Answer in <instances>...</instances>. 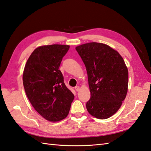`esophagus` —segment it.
Instances as JSON below:
<instances>
[{"label": "esophagus", "instance_id": "obj_1", "mask_svg": "<svg viewBox=\"0 0 151 151\" xmlns=\"http://www.w3.org/2000/svg\"><path fill=\"white\" fill-rule=\"evenodd\" d=\"M80 89H81V88H80V86H76L75 87V90L76 91H80Z\"/></svg>", "mask_w": 151, "mask_h": 151}]
</instances>
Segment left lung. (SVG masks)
Masks as SVG:
<instances>
[{
  "instance_id": "obj_1",
  "label": "left lung",
  "mask_w": 151,
  "mask_h": 151,
  "mask_svg": "<svg viewBox=\"0 0 151 151\" xmlns=\"http://www.w3.org/2000/svg\"><path fill=\"white\" fill-rule=\"evenodd\" d=\"M86 66L91 97L89 114L99 119L112 116L126 98L129 71L123 58L108 45L91 42L76 48Z\"/></svg>"
}]
</instances>
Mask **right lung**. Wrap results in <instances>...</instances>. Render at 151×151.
I'll use <instances>...</instances> for the list:
<instances>
[{"instance_id": "obj_1", "label": "right lung", "mask_w": 151, "mask_h": 151, "mask_svg": "<svg viewBox=\"0 0 151 151\" xmlns=\"http://www.w3.org/2000/svg\"><path fill=\"white\" fill-rule=\"evenodd\" d=\"M69 47L58 44L38 47L24 66L22 82L27 97L38 114L49 121L65 119L75 98L59 70Z\"/></svg>"}]
</instances>
